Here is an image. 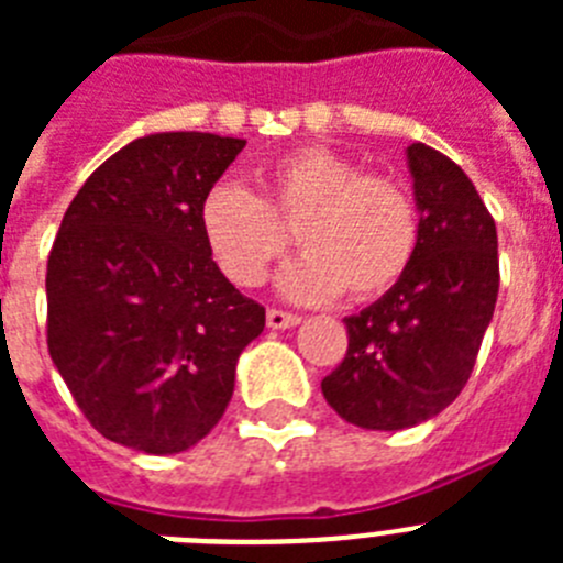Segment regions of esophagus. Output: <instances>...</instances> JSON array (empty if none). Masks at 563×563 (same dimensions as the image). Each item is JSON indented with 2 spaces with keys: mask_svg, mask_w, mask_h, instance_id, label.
Here are the masks:
<instances>
[{
  "mask_svg": "<svg viewBox=\"0 0 563 563\" xmlns=\"http://www.w3.org/2000/svg\"><path fill=\"white\" fill-rule=\"evenodd\" d=\"M298 321H301V318H298L296 312L276 310V307L267 310V327H271V330H287V327H296Z\"/></svg>",
  "mask_w": 563,
  "mask_h": 563,
  "instance_id": "34e87169",
  "label": "esophagus"
}]
</instances>
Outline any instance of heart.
Instances as JSON below:
<instances>
[{
  "label": "heart",
  "instance_id": "obj_1",
  "mask_svg": "<svg viewBox=\"0 0 563 563\" xmlns=\"http://www.w3.org/2000/svg\"><path fill=\"white\" fill-rule=\"evenodd\" d=\"M287 228H296L305 256L282 273V290L307 305L341 290L355 301L380 296L409 271L420 242L415 197L327 146L278 157L262 174V197L239 183L202 194V239L233 285L265 282L290 251Z\"/></svg>",
  "mask_w": 563,
  "mask_h": 563
}]
</instances>
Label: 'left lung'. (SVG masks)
I'll list each match as a JSON object with an SVG mask.
<instances>
[{"instance_id": "obj_1", "label": "left lung", "mask_w": 563, "mask_h": 563, "mask_svg": "<svg viewBox=\"0 0 563 563\" xmlns=\"http://www.w3.org/2000/svg\"><path fill=\"white\" fill-rule=\"evenodd\" d=\"M420 242L409 271L375 305L343 318L350 346L321 380L352 426L400 431L465 389L499 296L496 222L474 183L437 148L409 146Z\"/></svg>"}]
</instances>
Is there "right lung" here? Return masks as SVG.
I'll return each mask as SVG.
<instances>
[{
  "instance_id": "add662e5",
  "label": "right lung",
  "mask_w": 563,
  "mask_h": 563,
  "mask_svg": "<svg viewBox=\"0 0 563 563\" xmlns=\"http://www.w3.org/2000/svg\"><path fill=\"white\" fill-rule=\"evenodd\" d=\"M242 137L161 132L78 188L47 258V350L92 429L143 454H180L225 415L236 361L265 307L222 276L202 194Z\"/></svg>"
}]
</instances>
